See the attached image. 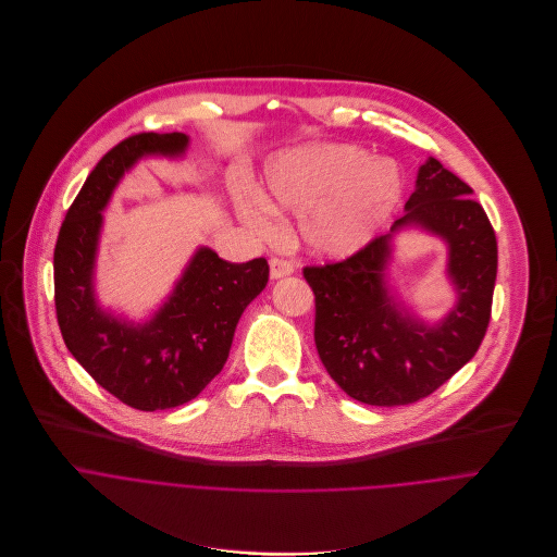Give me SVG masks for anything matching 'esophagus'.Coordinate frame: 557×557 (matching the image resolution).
Masks as SVG:
<instances>
[{"label": "esophagus", "instance_id": "obj_1", "mask_svg": "<svg viewBox=\"0 0 557 557\" xmlns=\"http://www.w3.org/2000/svg\"><path fill=\"white\" fill-rule=\"evenodd\" d=\"M294 274V265L285 259H272L270 261V278L276 281V278H283V276H289Z\"/></svg>", "mask_w": 557, "mask_h": 557}]
</instances>
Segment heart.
Here are the masks:
<instances>
[{
    "instance_id": "1",
    "label": "heart",
    "mask_w": 557,
    "mask_h": 557,
    "mask_svg": "<svg viewBox=\"0 0 557 557\" xmlns=\"http://www.w3.org/2000/svg\"><path fill=\"white\" fill-rule=\"evenodd\" d=\"M395 162L354 145H305L274 158L257 197L239 199L244 224L274 233V214L298 212V239L315 257L349 259L369 248L399 206Z\"/></svg>"
}]
</instances>
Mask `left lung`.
I'll return each mask as SVG.
<instances>
[{
	"mask_svg": "<svg viewBox=\"0 0 557 557\" xmlns=\"http://www.w3.org/2000/svg\"><path fill=\"white\" fill-rule=\"evenodd\" d=\"M472 188L428 158L406 214L391 233L341 263L305 268L315 296L318 356L349 397L371 406H401L428 397L479 351L492 313L498 268L496 235ZM421 230L449 248L447 275L456 305L438 321L419 319L387 281L392 239Z\"/></svg>",
	"mask_w": 557,
	"mask_h": 557,
	"instance_id": "8db88e82",
	"label": "left lung"
}]
</instances>
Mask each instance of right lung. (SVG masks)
Here are the masks:
<instances>
[{
  "label": "right lung",
  "instance_id": "1",
  "mask_svg": "<svg viewBox=\"0 0 557 557\" xmlns=\"http://www.w3.org/2000/svg\"><path fill=\"white\" fill-rule=\"evenodd\" d=\"M186 134H138L116 145L87 175L54 248V305L65 347L114 397L138 410L195 399L224 369L244 309L265 289V259L231 263L201 246L149 320L104 309L96 296L102 210L140 160L186 156Z\"/></svg>",
  "mask_w": 557,
  "mask_h": 557
}]
</instances>
